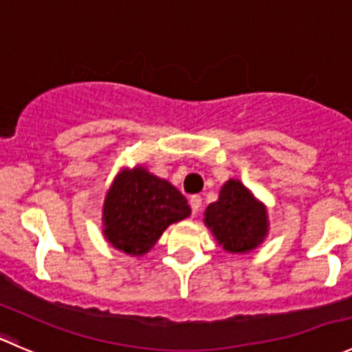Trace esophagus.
Wrapping results in <instances>:
<instances>
[{
	"instance_id": "1",
	"label": "esophagus",
	"mask_w": 352,
	"mask_h": 352,
	"mask_svg": "<svg viewBox=\"0 0 352 352\" xmlns=\"http://www.w3.org/2000/svg\"><path fill=\"white\" fill-rule=\"evenodd\" d=\"M190 207H191V212H193V214H198V210H200V207H201L200 195H193V197L190 198Z\"/></svg>"
}]
</instances>
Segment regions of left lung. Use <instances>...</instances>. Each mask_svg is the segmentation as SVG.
Segmentation results:
<instances>
[{"label": "left lung", "mask_w": 352, "mask_h": 352, "mask_svg": "<svg viewBox=\"0 0 352 352\" xmlns=\"http://www.w3.org/2000/svg\"><path fill=\"white\" fill-rule=\"evenodd\" d=\"M204 215L205 226L226 252H252L269 232L265 205L239 179L226 181L219 200L208 205Z\"/></svg>", "instance_id": "obj_1"}]
</instances>
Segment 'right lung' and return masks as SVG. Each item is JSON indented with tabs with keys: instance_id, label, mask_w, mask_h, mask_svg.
<instances>
[{
	"instance_id": "right-lung-1",
	"label": "right lung",
	"mask_w": 352,
	"mask_h": 352,
	"mask_svg": "<svg viewBox=\"0 0 352 352\" xmlns=\"http://www.w3.org/2000/svg\"><path fill=\"white\" fill-rule=\"evenodd\" d=\"M190 214L186 198L169 181L137 166L123 169L107 190L102 232L120 252L142 256L157 243L168 226Z\"/></svg>"
}]
</instances>
